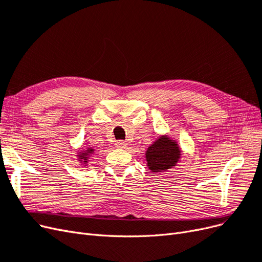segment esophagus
Segmentation results:
<instances>
[{
	"mask_svg": "<svg viewBox=\"0 0 262 262\" xmlns=\"http://www.w3.org/2000/svg\"><path fill=\"white\" fill-rule=\"evenodd\" d=\"M115 147L119 148V149H125L126 147H127V142L123 141V140H119V141L115 142Z\"/></svg>",
	"mask_w": 262,
	"mask_h": 262,
	"instance_id": "34e87169",
	"label": "esophagus"
}]
</instances>
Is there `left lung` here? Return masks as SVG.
I'll list each match as a JSON object with an SVG mask.
<instances>
[{"instance_id": "obj_1", "label": "left lung", "mask_w": 262, "mask_h": 262, "mask_svg": "<svg viewBox=\"0 0 262 262\" xmlns=\"http://www.w3.org/2000/svg\"><path fill=\"white\" fill-rule=\"evenodd\" d=\"M182 157V150L176 140L167 135L159 136L146 151L147 166L151 172L162 173L177 164Z\"/></svg>"}]
</instances>
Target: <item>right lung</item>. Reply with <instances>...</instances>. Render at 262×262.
I'll return each mask as SVG.
<instances>
[{"label": "right lung", "mask_w": 262, "mask_h": 262, "mask_svg": "<svg viewBox=\"0 0 262 262\" xmlns=\"http://www.w3.org/2000/svg\"><path fill=\"white\" fill-rule=\"evenodd\" d=\"M94 152H95V149H92V148H87L85 150H81L77 155V158H78L77 160L82 165H87L88 161H89V158L94 155Z\"/></svg>", "instance_id": "right-lung-1"}]
</instances>
